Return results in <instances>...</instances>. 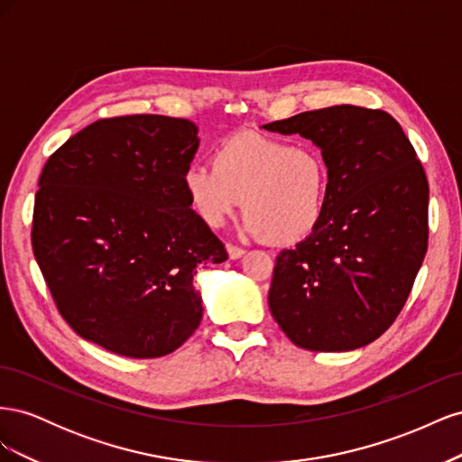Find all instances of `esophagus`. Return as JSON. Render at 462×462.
<instances>
[{
	"label": "esophagus",
	"instance_id": "obj_1",
	"mask_svg": "<svg viewBox=\"0 0 462 462\" xmlns=\"http://www.w3.org/2000/svg\"><path fill=\"white\" fill-rule=\"evenodd\" d=\"M226 248H227V254H229V258H231V260H239V258H243V256H245V250H243V248H239V246L227 245Z\"/></svg>",
	"mask_w": 462,
	"mask_h": 462
}]
</instances>
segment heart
<instances>
[{
  "instance_id": "obj_1",
  "label": "heart",
  "mask_w": 462,
  "mask_h": 462,
  "mask_svg": "<svg viewBox=\"0 0 462 462\" xmlns=\"http://www.w3.org/2000/svg\"><path fill=\"white\" fill-rule=\"evenodd\" d=\"M328 180V165L316 148L245 133L223 141L212 165H190L183 187L206 226H223L243 206L248 236L297 245L319 226Z\"/></svg>"
}]
</instances>
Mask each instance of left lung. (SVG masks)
<instances>
[{
  "label": "left lung",
  "mask_w": 462,
  "mask_h": 462,
  "mask_svg": "<svg viewBox=\"0 0 462 462\" xmlns=\"http://www.w3.org/2000/svg\"><path fill=\"white\" fill-rule=\"evenodd\" d=\"M263 129L309 138L329 177L318 229L275 260L272 316L306 351H355L393 324L426 256L424 167L382 109L331 106Z\"/></svg>",
  "instance_id": "left-lung-1"
}]
</instances>
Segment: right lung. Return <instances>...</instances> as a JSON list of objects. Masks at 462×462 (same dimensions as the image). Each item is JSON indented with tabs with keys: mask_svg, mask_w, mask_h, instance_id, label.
Wrapping results in <instances>:
<instances>
[{
	"mask_svg": "<svg viewBox=\"0 0 462 462\" xmlns=\"http://www.w3.org/2000/svg\"><path fill=\"white\" fill-rule=\"evenodd\" d=\"M199 146L189 119L125 116L88 125L44 165L32 250L79 337L158 358L199 328L194 275L227 260L183 187Z\"/></svg>",
	"mask_w": 462,
	"mask_h": 462,
	"instance_id": "obj_1",
	"label": "right lung"
}]
</instances>
